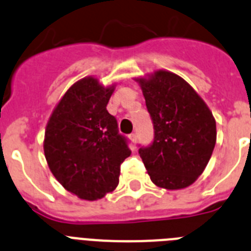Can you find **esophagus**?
<instances>
[{
	"mask_svg": "<svg viewBox=\"0 0 251 251\" xmlns=\"http://www.w3.org/2000/svg\"><path fill=\"white\" fill-rule=\"evenodd\" d=\"M129 139L133 142V143H134V145H136V142H137V134H136V133H132V134H129Z\"/></svg>",
	"mask_w": 251,
	"mask_h": 251,
	"instance_id": "1",
	"label": "esophagus"
}]
</instances>
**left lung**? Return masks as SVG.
I'll use <instances>...</instances> for the list:
<instances>
[{"instance_id":"obj_1","label":"left lung","mask_w":251,"mask_h":251,"mask_svg":"<svg viewBox=\"0 0 251 251\" xmlns=\"http://www.w3.org/2000/svg\"><path fill=\"white\" fill-rule=\"evenodd\" d=\"M154 128L150 147L139 148L151 181L166 190L188 187L211 158L216 122L200 95L175 73L137 77Z\"/></svg>"}]
</instances>
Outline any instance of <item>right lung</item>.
<instances>
[{
	"label": "right lung",
	"instance_id": "right-lung-1",
	"mask_svg": "<svg viewBox=\"0 0 251 251\" xmlns=\"http://www.w3.org/2000/svg\"><path fill=\"white\" fill-rule=\"evenodd\" d=\"M115 85L86 76L73 84L50 115L44 153L65 190L94 201L114 191L122 162L130 156L117 119L106 110Z\"/></svg>",
	"mask_w": 251,
	"mask_h": 251
}]
</instances>
